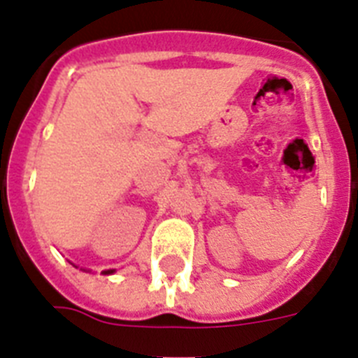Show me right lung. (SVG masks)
<instances>
[{
    "mask_svg": "<svg viewBox=\"0 0 358 358\" xmlns=\"http://www.w3.org/2000/svg\"><path fill=\"white\" fill-rule=\"evenodd\" d=\"M111 272H113V270H108V272H106V273H111Z\"/></svg>",
    "mask_w": 358,
    "mask_h": 358,
    "instance_id": "right-lung-1",
    "label": "right lung"
}]
</instances>
